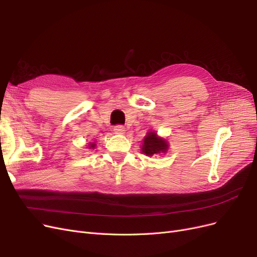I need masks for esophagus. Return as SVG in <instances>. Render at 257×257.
<instances>
[{
    "label": "esophagus",
    "instance_id": "obj_1",
    "mask_svg": "<svg viewBox=\"0 0 257 257\" xmlns=\"http://www.w3.org/2000/svg\"><path fill=\"white\" fill-rule=\"evenodd\" d=\"M113 132H114V134L122 135L125 133V128H124V126H122V125H115L113 127Z\"/></svg>",
    "mask_w": 257,
    "mask_h": 257
}]
</instances>
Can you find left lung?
Masks as SVG:
<instances>
[{"label": "left lung", "instance_id": "obj_1", "mask_svg": "<svg viewBox=\"0 0 257 257\" xmlns=\"http://www.w3.org/2000/svg\"><path fill=\"white\" fill-rule=\"evenodd\" d=\"M168 149V144L163 139L159 137L154 132H149L147 133V136L144 138V144L142 151L148 155V157H152L153 154L158 153H165Z\"/></svg>", "mask_w": 257, "mask_h": 257}]
</instances>
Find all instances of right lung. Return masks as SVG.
Masks as SVG:
<instances>
[{"mask_svg": "<svg viewBox=\"0 0 257 257\" xmlns=\"http://www.w3.org/2000/svg\"><path fill=\"white\" fill-rule=\"evenodd\" d=\"M94 148H95V143H90L89 149H94Z\"/></svg>", "mask_w": 257, "mask_h": 257, "instance_id": "add662e5", "label": "right lung"}]
</instances>
